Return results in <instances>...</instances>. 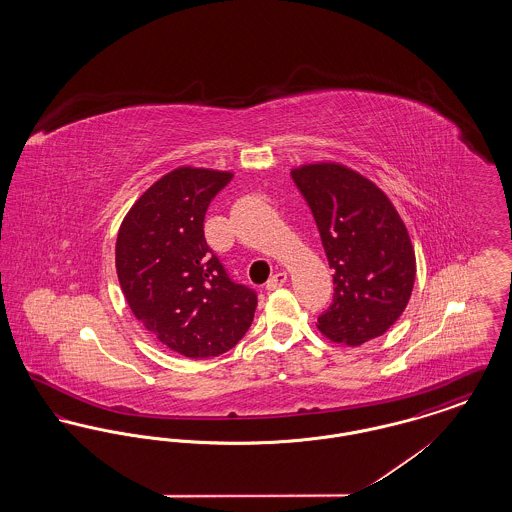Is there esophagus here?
<instances>
[{
	"mask_svg": "<svg viewBox=\"0 0 512 512\" xmlns=\"http://www.w3.org/2000/svg\"><path fill=\"white\" fill-rule=\"evenodd\" d=\"M286 280H288V274H286V272H276L274 276H270V280H268L265 290H267V292H274L276 288L284 286V284H286Z\"/></svg>",
	"mask_w": 512,
	"mask_h": 512,
	"instance_id": "1",
	"label": "esophagus"
}]
</instances>
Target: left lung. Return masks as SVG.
<instances>
[{
  "mask_svg": "<svg viewBox=\"0 0 512 512\" xmlns=\"http://www.w3.org/2000/svg\"><path fill=\"white\" fill-rule=\"evenodd\" d=\"M292 178L334 268V301L318 330L345 345L382 336L413 292L416 259L405 222L374 182L340 163L301 165Z\"/></svg>",
  "mask_w": 512,
  "mask_h": 512,
  "instance_id": "obj_1",
  "label": "left lung"
}]
</instances>
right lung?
I'll return each instance as SVG.
<instances>
[{
    "instance_id": "add662e5",
    "label": "right lung",
    "mask_w": 512,
    "mask_h": 512,
    "mask_svg": "<svg viewBox=\"0 0 512 512\" xmlns=\"http://www.w3.org/2000/svg\"><path fill=\"white\" fill-rule=\"evenodd\" d=\"M232 172L178 167L149 186L122 220L115 265L124 299L172 351L207 359L249 330L257 293L230 280L205 242L211 199Z\"/></svg>"
}]
</instances>
